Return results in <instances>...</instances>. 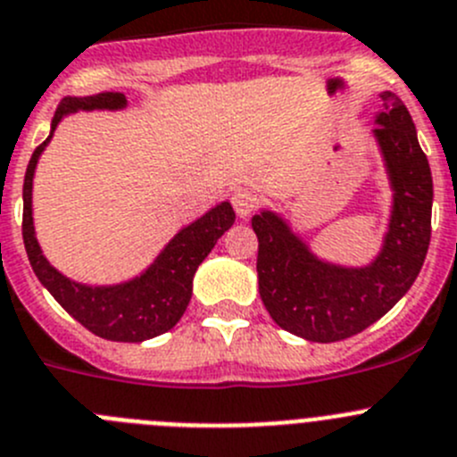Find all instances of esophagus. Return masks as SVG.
<instances>
[{
    "mask_svg": "<svg viewBox=\"0 0 457 457\" xmlns=\"http://www.w3.org/2000/svg\"><path fill=\"white\" fill-rule=\"evenodd\" d=\"M232 204L234 209H237V214L241 216V219H245V216H250L254 209H257L259 198L250 189H237L232 194Z\"/></svg>",
    "mask_w": 457,
    "mask_h": 457,
    "instance_id": "esophagus-1",
    "label": "esophagus"
}]
</instances>
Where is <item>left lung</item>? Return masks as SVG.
<instances>
[{
	"mask_svg": "<svg viewBox=\"0 0 457 457\" xmlns=\"http://www.w3.org/2000/svg\"><path fill=\"white\" fill-rule=\"evenodd\" d=\"M374 139L392 189L381 253L361 268L311 253L306 241L270 209L253 216L259 238V295L281 329L311 343H336L361 334L412 287L430 243L433 178L417 142L411 112L392 92L378 94Z\"/></svg>",
	"mask_w": 457,
	"mask_h": 457,
	"instance_id": "8db88e82",
	"label": "left lung"
}]
</instances>
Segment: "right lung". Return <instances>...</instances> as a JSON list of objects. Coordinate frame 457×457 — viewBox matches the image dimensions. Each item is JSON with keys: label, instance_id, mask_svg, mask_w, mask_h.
Segmentation results:
<instances>
[{"label": "right lung", "instance_id": "1", "mask_svg": "<svg viewBox=\"0 0 457 457\" xmlns=\"http://www.w3.org/2000/svg\"><path fill=\"white\" fill-rule=\"evenodd\" d=\"M128 105L126 94L101 92L92 96H65L51 121L49 137L33 151L24 176V216L22 237L29 262L42 287L54 300L79 320L85 329L99 338L117 343H144L166 334L178 325L187 311L194 291V275L220 237L234 225V209L228 200L212 207L198 220L182 228L164 245L155 262L132 279L112 287H89L70 279L55 270L42 254L33 228V176L42 151L54 137V130L62 117L79 110H123Z\"/></svg>", "mask_w": 457, "mask_h": 457}]
</instances>
